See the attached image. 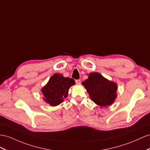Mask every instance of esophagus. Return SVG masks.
I'll list each match as a JSON object with an SVG mask.
<instances>
[{"label": "esophagus", "instance_id": "esophagus-1", "mask_svg": "<svg viewBox=\"0 0 150 150\" xmlns=\"http://www.w3.org/2000/svg\"><path fill=\"white\" fill-rule=\"evenodd\" d=\"M75 82H76V84H79H79H80V83H81V81H80V80H76Z\"/></svg>", "mask_w": 150, "mask_h": 150}]
</instances>
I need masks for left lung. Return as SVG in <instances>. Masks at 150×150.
Here are the masks:
<instances>
[{"label":"left lung","mask_w":150,"mask_h":150,"mask_svg":"<svg viewBox=\"0 0 150 150\" xmlns=\"http://www.w3.org/2000/svg\"><path fill=\"white\" fill-rule=\"evenodd\" d=\"M82 84L86 88L91 100L101 108L112 105L117 98V84L98 72L89 74L88 79Z\"/></svg>","instance_id":"8db88e82"}]
</instances>
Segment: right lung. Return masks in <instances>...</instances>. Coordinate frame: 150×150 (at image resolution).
<instances>
[{
  "mask_svg": "<svg viewBox=\"0 0 150 150\" xmlns=\"http://www.w3.org/2000/svg\"><path fill=\"white\" fill-rule=\"evenodd\" d=\"M75 84V80L55 74L50 77L48 82L41 89L43 100L51 106H56L67 98L70 87Z\"/></svg>",
  "mask_w": 150,
  "mask_h": 150,
  "instance_id": "right-lung-1",
  "label": "right lung"
}]
</instances>
